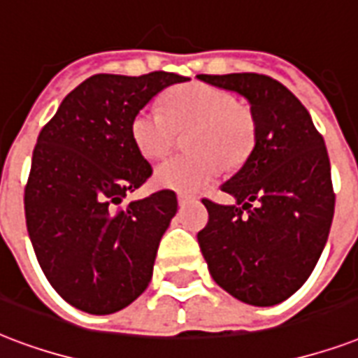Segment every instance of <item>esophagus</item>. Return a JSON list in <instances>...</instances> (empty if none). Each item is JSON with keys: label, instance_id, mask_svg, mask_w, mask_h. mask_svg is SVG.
<instances>
[{"label": "esophagus", "instance_id": "1", "mask_svg": "<svg viewBox=\"0 0 358 358\" xmlns=\"http://www.w3.org/2000/svg\"><path fill=\"white\" fill-rule=\"evenodd\" d=\"M195 195H191V193H182V191H180L178 193V203L180 204H185V203H189V201H195Z\"/></svg>", "mask_w": 358, "mask_h": 358}]
</instances>
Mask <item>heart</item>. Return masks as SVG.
<instances>
[{
  "mask_svg": "<svg viewBox=\"0 0 358 358\" xmlns=\"http://www.w3.org/2000/svg\"><path fill=\"white\" fill-rule=\"evenodd\" d=\"M185 136L191 154L161 163L155 182L163 187L193 191L210 184L222 169H238L257 143V122L252 108L233 95L204 82H189L169 90L163 113L143 108L131 120V141L146 159L171 154Z\"/></svg>",
  "mask_w": 358,
  "mask_h": 358,
  "instance_id": "heart-1",
  "label": "heart"
}]
</instances>
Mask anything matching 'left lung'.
Masks as SVG:
<instances>
[{"label": "left lung", "instance_id": "left-lung-1", "mask_svg": "<svg viewBox=\"0 0 358 358\" xmlns=\"http://www.w3.org/2000/svg\"><path fill=\"white\" fill-rule=\"evenodd\" d=\"M244 95L257 143L222 185L236 204L203 199L208 223L197 240L215 283L253 306L296 293L315 268L334 215L331 161L304 105L282 82L257 73L199 75Z\"/></svg>", "mask_w": 358, "mask_h": 358}]
</instances>
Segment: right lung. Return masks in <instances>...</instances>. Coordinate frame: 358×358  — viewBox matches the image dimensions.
<instances>
[{
  "label": "right lung",
  "instance_id": "obj_1",
  "mask_svg": "<svg viewBox=\"0 0 358 358\" xmlns=\"http://www.w3.org/2000/svg\"><path fill=\"white\" fill-rule=\"evenodd\" d=\"M185 80L165 71L90 76L37 136L24 189L27 233L46 280L82 312H118L148 287L178 201L159 189L124 203L152 176L131 141V120Z\"/></svg>",
  "mask_w": 358,
  "mask_h": 358
}]
</instances>
